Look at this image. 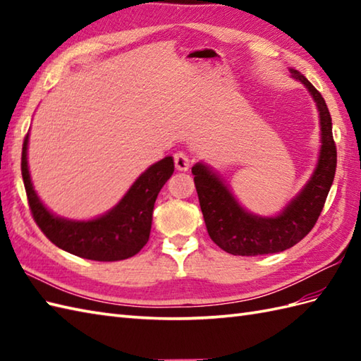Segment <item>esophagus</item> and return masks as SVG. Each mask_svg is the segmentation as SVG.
Listing matches in <instances>:
<instances>
[{"instance_id":"obj_1","label":"esophagus","mask_w":361,"mask_h":361,"mask_svg":"<svg viewBox=\"0 0 361 361\" xmlns=\"http://www.w3.org/2000/svg\"><path fill=\"white\" fill-rule=\"evenodd\" d=\"M173 161H175L176 171H180V172H186L188 169L190 167V163H192V161H190V158L186 155V153H183V152L175 153Z\"/></svg>"}]
</instances>
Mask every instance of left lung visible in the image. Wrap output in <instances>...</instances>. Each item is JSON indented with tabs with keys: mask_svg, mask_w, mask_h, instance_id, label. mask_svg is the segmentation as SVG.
I'll return each instance as SVG.
<instances>
[{
	"mask_svg": "<svg viewBox=\"0 0 361 361\" xmlns=\"http://www.w3.org/2000/svg\"><path fill=\"white\" fill-rule=\"evenodd\" d=\"M293 79L309 90L319 114L321 149L310 180L278 216L262 217L247 211L209 166L192 167L194 183L209 237L219 247L234 256L273 255L291 248L315 226L334 183L336 147L332 136V118L319 91L304 78L290 70Z\"/></svg>",
	"mask_w": 361,
	"mask_h": 361,
	"instance_id": "left-lung-1",
	"label": "left lung"
}]
</instances>
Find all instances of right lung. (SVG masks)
<instances>
[{"instance_id": "1", "label": "right lung", "mask_w": 361, "mask_h": 361, "mask_svg": "<svg viewBox=\"0 0 361 361\" xmlns=\"http://www.w3.org/2000/svg\"><path fill=\"white\" fill-rule=\"evenodd\" d=\"M29 133L23 142L21 175L29 208L48 239L74 256L113 262L135 256L149 240L152 214L161 188L173 173V158L152 164L133 183L116 206L91 220H70L52 214L37 195L27 166Z\"/></svg>"}]
</instances>
